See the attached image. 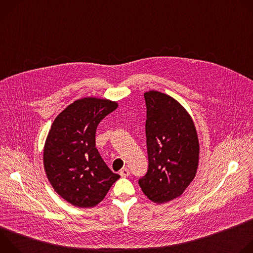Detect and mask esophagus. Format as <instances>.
Here are the masks:
<instances>
[{
	"label": "esophagus",
	"instance_id": "obj_1",
	"mask_svg": "<svg viewBox=\"0 0 253 253\" xmlns=\"http://www.w3.org/2000/svg\"><path fill=\"white\" fill-rule=\"evenodd\" d=\"M119 174L121 175V177H128L129 174H130V171L128 168H122L120 171H119Z\"/></svg>",
	"mask_w": 253,
	"mask_h": 253
}]
</instances>
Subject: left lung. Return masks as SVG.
I'll list each match as a JSON object with an SVG mask.
<instances>
[{
	"mask_svg": "<svg viewBox=\"0 0 253 253\" xmlns=\"http://www.w3.org/2000/svg\"><path fill=\"white\" fill-rule=\"evenodd\" d=\"M144 98L148 170L138 182L150 200L164 203L181 195L195 177L199 142L190 115L175 99L158 91Z\"/></svg>",
	"mask_w": 253,
	"mask_h": 253,
	"instance_id": "left-lung-1",
	"label": "left lung"
}]
</instances>
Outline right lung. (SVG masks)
<instances>
[{"label": "right lung", "mask_w": 253, "mask_h": 253, "mask_svg": "<svg viewBox=\"0 0 253 253\" xmlns=\"http://www.w3.org/2000/svg\"><path fill=\"white\" fill-rule=\"evenodd\" d=\"M117 107L110 100L83 98L69 105L52 124L44 167L54 190L72 205H97L120 177L106 165L95 143L98 124Z\"/></svg>", "instance_id": "1"}]
</instances>
